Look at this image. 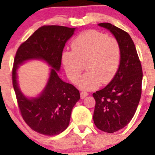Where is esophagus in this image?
<instances>
[{
    "instance_id": "obj_1",
    "label": "esophagus",
    "mask_w": 155,
    "mask_h": 155,
    "mask_svg": "<svg viewBox=\"0 0 155 155\" xmlns=\"http://www.w3.org/2000/svg\"><path fill=\"white\" fill-rule=\"evenodd\" d=\"M88 95V94L87 93V92H85V91H82L80 93V97H81V99H84V98H85Z\"/></svg>"
}]
</instances>
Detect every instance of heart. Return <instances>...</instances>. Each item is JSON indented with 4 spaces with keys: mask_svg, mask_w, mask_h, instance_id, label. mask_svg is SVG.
Segmentation results:
<instances>
[{
    "mask_svg": "<svg viewBox=\"0 0 155 155\" xmlns=\"http://www.w3.org/2000/svg\"><path fill=\"white\" fill-rule=\"evenodd\" d=\"M72 51L62 54V63L70 81L76 82L85 64L87 72L77 82L82 90L91 91L107 84L115 76L121 59L117 39L95 30L81 33L71 43Z\"/></svg>",
    "mask_w": 155,
    "mask_h": 155,
    "instance_id": "1",
    "label": "heart"
}]
</instances>
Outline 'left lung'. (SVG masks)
<instances>
[{
	"mask_svg": "<svg viewBox=\"0 0 155 155\" xmlns=\"http://www.w3.org/2000/svg\"><path fill=\"white\" fill-rule=\"evenodd\" d=\"M98 25L109 30L119 43L120 64L115 76L104 88L93 94L96 101L94 122L104 132H116L130 121L142 94V65L130 36L110 23Z\"/></svg>",
	"mask_w": 155,
	"mask_h": 155,
	"instance_id": "1",
	"label": "left lung"
}]
</instances>
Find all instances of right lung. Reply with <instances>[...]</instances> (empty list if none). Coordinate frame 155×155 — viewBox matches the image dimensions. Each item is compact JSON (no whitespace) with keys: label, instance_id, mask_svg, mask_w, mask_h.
Returning <instances> with one entry per match:
<instances>
[{"label":"right lung","instance_id":"1","mask_svg":"<svg viewBox=\"0 0 155 155\" xmlns=\"http://www.w3.org/2000/svg\"><path fill=\"white\" fill-rule=\"evenodd\" d=\"M74 28L59 25H44L20 45L14 58L12 85L23 119L32 130L46 136H54L67 129L72 109L80 99L77 88L59 78L65 43L73 35ZM45 60L52 67L45 90L37 98H28L17 82V70L25 61Z\"/></svg>","mask_w":155,"mask_h":155}]
</instances>
